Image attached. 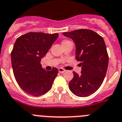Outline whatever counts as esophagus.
Returning <instances> with one entry per match:
<instances>
[{
    "label": "esophagus",
    "instance_id": "esophagus-1",
    "mask_svg": "<svg viewBox=\"0 0 122 122\" xmlns=\"http://www.w3.org/2000/svg\"><path fill=\"white\" fill-rule=\"evenodd\" d=\"M65 71H66L65 69H62V68H61V67L58 69V72H60V73L64 72H65Z\"/></svg>",
    "mask_w": 122,
    "mask_h": 122
}]
</instances>
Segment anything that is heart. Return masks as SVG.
Masks as SVG:
<instances>
[{
	"label": "heart",
	"mask_w": 122,
	"mask_h": 122,
	"mask_svg": "<svg viewBox=\"0 0 122 122\" xmlns=\"http://www.w3.org/2000/svg\"><path fill=\"white\" fill-rule=\"evenodd\" d=\"M68 42H70V41H67V40H64V41H63L62 42V44H64V43H68Z\"/></svg>",
	"instance_id": "heart-1"
}]
</instances>
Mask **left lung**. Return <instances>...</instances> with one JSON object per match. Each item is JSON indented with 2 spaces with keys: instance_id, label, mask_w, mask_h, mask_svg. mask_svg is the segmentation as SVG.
Instances as JSON below:
<instances>
[{
  "instance_id": "obj_1",
  "label": "left lung",
  "mask_w": 122,
  "mask_h": 122,
  "mask_svg": "<svg viewBox=\"0 0 122 122\" xmlns=\"http://www.w3.org/2000/svg\"><path fill=\"white\" fill-rule=\"evenodd\" d=\"M62 34L71 38L76 45V58L80 61L81 74L73 72L69 83L73 94L86 97L98 90L103 82L109 63V56L103 38L93 30L78 29Z\"/></svg>"
}]
</instances>
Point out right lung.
I'll list each match as a JSON object with an SVG mask.
<instances>
[{
  "label": "right lung",
  "instance_id": "right-lung-1",
  "mask_svg": "<svg viewBox=\"0 0 122 122\" xmlns=\"http://www.w3.org/2000/svg\"><path fill=\"white\" fill-rule=\"evenodd\" d=\"M58 35L29 32L16 39L11 53L13 71L17 83L27 94L42 96L52 87L58 69L53 67L50 71L43 69L41 61Z\"/></svg>",
  "mask_w": 122,
  "mask_h": 122
}]
</instances>
